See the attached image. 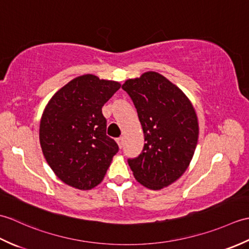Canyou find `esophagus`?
Returning <instances> with one entry per match:
<instances>
[{
    "label": "esophagus",
    "mask_w": 249,
    "mask_h": 249,
    "mask_svg": "<svg viewBox=\"0 0 249 249\" xmlns=\"http://www.w3.org/2000/svg\"><path fill=\"white\" fill-rule=\"evenodd\" d=\"M116 142H118V144L120 146V149H122V146H123V143H124V139L123 137H120V138L116 139Z\"/></svg>",
    "instance_id": "obj_1"
}]
</instances>
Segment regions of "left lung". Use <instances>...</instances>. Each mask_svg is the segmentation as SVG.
Instances as JSON below:
<instances>
[{"label": "left lung", "instance_id": "left-lung-1", "mask_svg": "<svg viewBox=\"0 0 249 249\" xmlns=\"http://www.w3.org/2000/svg\"><path fill=\"white\" fill-rule=\"evenodd\" d=\"M122 89L133 100L145 141L141 154L129 158L128 165L143 186L167 187L192 161L199 136L196 111L176 84L155 71L128 79Z\"/></svg>", "mask_w": 249, "mask_h": 249}]
</instances>
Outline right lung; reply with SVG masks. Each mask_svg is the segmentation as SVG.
Listing matches in <instances>:
<instances>
[{
    "label": "right lung",
    "instance_id": "obj_1",
    "mask_svg": "<svg viewBox=\"0 0 249 249\" xmlns=\"http://www.w3.org/2000/svg\"><path fill=\"white\" fill-rule=\"evenodd\" d=\"M120 88L119 82L88 73L72 79L46 106L39 126L41 150L55 176L71 187L97 186L119 151L106 134L102 108Z\"/></svg>",
    "mask_w": 249,
    "mask_h": 249
}]
</instances>
